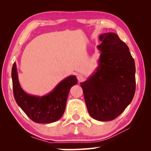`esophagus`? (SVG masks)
<instances>
[{
    "label": "esophagus",
    "instance_id": "obj_1",
    "mask_svg": "<svg viewBox=\"0 0 151 151\" xmlns=\"http://www.w3.org/2000/svg\"><path fill=\"white\" fill-rule=\"evenodd\" d=\"M77 79L79 82H82L85 80V76H84L83 75H81L80 74V75H77Z\"/></svg>",
    "mask_w": 151,
    "mask_h": 151
}]
</instances>
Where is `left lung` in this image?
I'll return each instance as SVG.
<instances>
[{"label": "left lung", "instance_id": "left-lung-1", "mask_svg": "<svg viewBox=\"0 0 151 151\" xmlns=\"http://www.w3.org/2000/svg\"><path fill=\"white\" fill-rule=\"evenodd\" d=\"M99 39L98 66L81 86L89 114L105 122L116 118L131 103L136 87L135 64L128 46L116 33L103 34Z\"/></svg>", "mask_w": 151, "mask_h": 151}]
</instances>
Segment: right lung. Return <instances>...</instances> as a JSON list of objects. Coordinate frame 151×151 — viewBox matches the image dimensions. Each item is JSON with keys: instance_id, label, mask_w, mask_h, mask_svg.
<instances>
[{"instance_id": "1", "label": "right lung", "mask_w": 151, "mask_h": 151, "mask_svg": "<svg viewBox=\"0 0 151 151\" xmlns=\"http://www.w3.org/2000/svg\"><path fill=\"white\" fill-rule=\"evenodd\" d=\"M12 80L14 96L18 104L29 118L37 123H51L63 115L68 93L73 86L77 84L75 75L61 81L50 93L43 96L28 94L20 85L16 63L12 68Z\"/></svg>"}]
</instances>
